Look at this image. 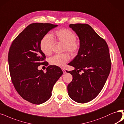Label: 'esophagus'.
Segmentation results:
<instances>
[{"label":"esophagus","mask_w":124,"mask_h":124,"mask_svg":"<svg viewBox=\"0 0 124 124\" xmlns=\"http://www.w3.org/2000/svg\"><path fill=\"white\" fill-rule=\"evenodd\" d=\"M62 71H63V74H65V73H66V70H65V69H62Z\"/></svg>","instance_id":"34e87169"}]
</instances>
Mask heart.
<instances>
[{"instance_id": "b5f03b06", "label": "heart", "mask_w": 124, "mask_h": 124, "mask_svg": "<svg viewBox=\"0 0 124 124\" xmlns=\"http://www.w3.org/2000/svg\"><path fill=\"white\" fill-rule=\"evenodd\" d=\"M52 36L53 39L50 35L46 34L40 40V48L45 55H50L52 54L54 41L63 44L64 52H69L72 55L78 53L80 43L73 31L66 28H62L54 31ZM69 59L70 57L67 53L56 54L50 58L49 62L51 65L63 67L69 61Z\"/></svg>"}]
</instances>
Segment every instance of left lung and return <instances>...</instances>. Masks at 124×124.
Instances as JSON below:
<instances>
[{"instance_id":"obj_1","label":"left lung","mask_w":124,"mask_h":124,"mask_svg":"<svg viewBox=\"0 0 124 124\" xmlns=\"http://www.w3.org/2000/svg\"><path fill=\"white\" fill-rule=\"evenodd\" d=\"M69 27L79 37L80 47L69 63L75 69L66 71L73 76L68 85V94L75 101L86 103L98 95L109 76L111 67L109 48L105 39L89 24H70Z\"/></svg>"}]
</instances>
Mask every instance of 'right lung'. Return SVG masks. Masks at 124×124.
<instances>
[{
    "label": "right lung",
    "mask_w": 124,
    "mask_h": 124,
    "mask_svg": "<svg viewBox=\"0 0 124 124\" xmlns=\"http://www.w3.org/2000/svg\"><path fill=\"white\" fill-rule=\"evenodd\" d=\"M58 25L33 23L17 36L10 46L8 62L12 82L17 92L25 100L39 105L52 95L54 84L63 74L60 68L49 66L46 72L38 66H46L45 54L40 48L42 37Z\"/></svg>",
    "instance_id": "1"
}]
</instances>
